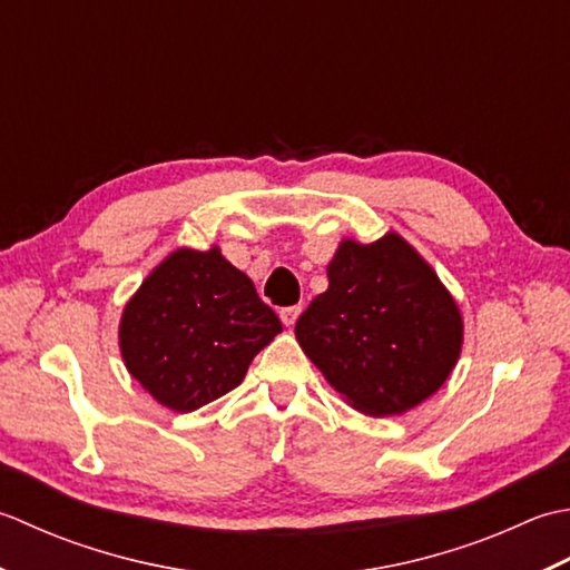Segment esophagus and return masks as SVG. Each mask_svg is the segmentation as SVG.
Returning <instances> with one entry per match:
<instances>
[{
  "label": "esophagus",
  "mask_w": 570,
  "mask_h": 570,
  "mask_svg": "<svg viewBox=\"0 0 570 570\" xmlns=\"http://www.w3.org/2000/svg\"><path fill=\"white\" fill-rule=\"evenodd\" d=\"M297 317H299V307H285V309H281V320H283L285 327H293V324L297 322Z\"/></svg>",
  "instance_id": "1"
}]
</instances>
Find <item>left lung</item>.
Listing matches in <instances>:
<instances>
[{"mask_svg": "<svg viewBox=\"0 0 570 570\" xmlns=\"http://www.w3.org/2000/svg\"><path fill=\"white\" fill-rule=\"evenodd\" d=\"M330 287L295 324L302 352L344 403L374 417L403 415L455 368L464 324L455 297L409 240L344 238Z\"/></svg>", "mask_w": 570, "mask_h": 570, "instance_id": "left-lung-1", "label": "left lung"}]
</instances>
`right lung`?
I'll return each mask as SVG.
<instances>
[{"instance_id": "obj_1", "label": "right lung", "mask_w": 570, "mask_h": 570, "mask_svg": "<svg viewBox=\"0 0 570 570\" xmlns=\"http://www.w3.org/2000/svg\"><path fill=\"white\" fill-rule=\"evenodd\" d=\"M283 324L218 246L177 248L122 309L118 344L130 376L159 405L191 413L234 391Z\"/></svg>"}]
</instances>
